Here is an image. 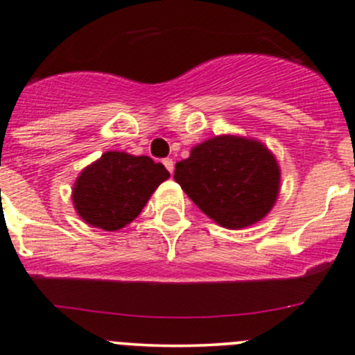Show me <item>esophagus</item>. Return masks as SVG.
<instances>
[{
    "instance_id": "esophagus-1",
    "label": "esophagus",
    "mask_w": 355,
    "mask_h": 355,
    "mask_svg": "<svg viewBox=\"0 0 355 355\" xmlns=\"http://www.w3.org/2000/svg\"><path fill=\"white\" fill-rule=\"evenodd\" d=\"M163 164H164V168H166V170L170 171V173H173V168H175L173 159H170V157H166V159H163Z\"/></svg>"
}]
</instances>
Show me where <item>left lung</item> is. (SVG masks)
Returning a JSON list of instances; mask_svg holds the SVG:
<instances>
[{"mask_svg":"<svg viewBox=\"0 0 355 355\" xmlns=\"http://www.w3.org/2000/svg\"><path fill=\"white\" fill-rule=\"evenodd\" d=\"M175 182L214 223L239 230L263 220L280 194V166L257 139L223 134L175 164Z\"/></svg>","mask_w":355,"mask_h":355,"instance_id":"1","label":"left lung"}]
</instances>
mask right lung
<instances>
[{
	"label": "right lung",
	"mask_w": 355,
	"mask_h": 355,
	"mask_svg": "<svg viewBox=\"0 0 355 355\" xmlns=\"http://www.w3.org/2000/svg\"><path fill=\"white\" fill-rule=\"evenodd\" d=\"M168 177L166 168L149 156L106 151L80 171L71 189V202L87 225L116 232L141 214Z\"/></svg>",
	"instance_id": "right-lung-1"
}]
</instances>
